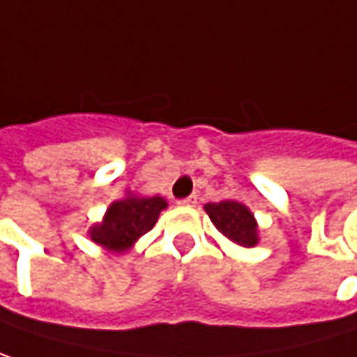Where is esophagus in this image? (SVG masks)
<instances>
[{"instance_id":"esophagus-1","label":"esophagus","mask_w":357,"mask_h":357,"mask_svg":"<svg viewBox=\"0 0 357 357\" xmlns=\"http://www.w3.org/2000/svg\"><path fill=\"white\" fill-rule=\"evenodd\" d=\"M179 204L181 206H196V196H190V198H183V200H179Z\"/></svg>"}]
</instances>
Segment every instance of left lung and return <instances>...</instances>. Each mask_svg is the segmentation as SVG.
Masks as SVG:
<instances>
[{"mask_svg": "<svg viewBox=\"0 0 357 357\" xmlns=\"http://www.w3.org/2000/svg\"><path fill=\"white\" fill-rule=\"evenodd\" d=\"M204 211L211 216L218 233L231 243L239 247H255L259 243V225L249 206L237 200H220L206 204Z\"/></svg>", "mask_w": 357, "mask_h": 357, "instance_id": "obj_1", "label": "left lung"}]
</instances>
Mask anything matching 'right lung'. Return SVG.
Wrapping results in <instances>:
<instances>
[{
	"instance_id": "add662e5",
	"label": "right lung",
	"mask_w": 357,
	"mask_h": 357,
	"mask_svg": "<svg viewBox=\"0 0 357 357\" xmlns=\"http://www.w3.org/2000/svg\"><path fill=\"white\" fill-rule=\"evenodd\" d=\"M165 208L167 200L163 196H141L128 190L124 198L114 200L106 208L100 222L89 227L87 235L110 253H126L155 227Z\"/></svg>"
}]
</instances>
